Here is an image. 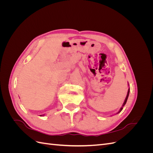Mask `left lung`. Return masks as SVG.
<instances>
[{"label":"left lung","instance_id":"8db88e82","mask_svg":"<svg viewBox=\"0 0 153 153\" xmlns=\"http://www.w3.org/2000/svg\"><path fill=\"white\" fill-rule=\"evenodd\" d=\"M129 89H128V94H127V96H126V99H125V101H124V103H123V106L121 108V109H120V110L119 111V112L118 113H119L120 112H121V110H123V106L125 105V104L126 103V101H127V100H128V96H129ZM117 113V114H118Z\"/></svg>","mask_w":153,"mask_h":153}]
</instances>
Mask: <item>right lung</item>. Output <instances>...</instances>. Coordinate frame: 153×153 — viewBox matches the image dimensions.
<instances>
[{
    "instance_id": "1",
    "label": "right lung",
    "mask_w": 153,
    "mask_h": 153,
    "mask_svg": "<svg viewBox=\"0 0 153 153\" xmlns=\"http://www.w3.org/2000/svg\"><path fill=\"white\" fill-rule=\"evenodd\" d=\"M41 116H42V115H41Z\"/></svg>"
}]
</instances>
